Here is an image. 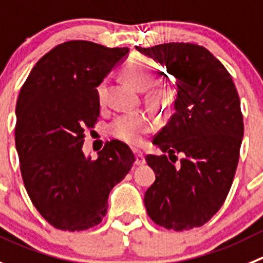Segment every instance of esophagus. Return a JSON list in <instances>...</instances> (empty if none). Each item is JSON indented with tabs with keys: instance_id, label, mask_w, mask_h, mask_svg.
<instances>
[{
	"instance_id": "34e87169",
	"label": "esophagus",
	"mask_w": 263,
	"mask_h": 263,
	"mask_svg": "<svg viewBox=\"0 0 263 263\" xmlns=\"http://www.w3.org/2000/svg\"><path fill=\"white\" fill-rule=\"evenodd\" d=\"M136 165L143 166L145 165V156L141 152H136Z\"/></svg>"
}]
</instances>
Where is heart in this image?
Here are the masks:
<instances>
[{"label": "heart", "mask_w": 263, "mask_h": 263, "mask_svg": "<svg viewBox=\"0 0 263 263\" xmlns=\"http://www.w3.org/2000/svg\"><path fill=\"white\" fill-rule=\"evenodd\" d=\"M124 79L137 89H145L154 82L157 76V68L149 61L143 58H135L128 61L122 70ZM107 80H102L96 88V97L102 104L106 95ZM167 89H157L152 93V100L156 104H166L168 101ZM153 129V119L145 111H131L122 114L110 124V134L124 143L137 144L143 143L144 136Z\"/></svg>", "instance_id": "b5f03b06"}]
</instances>
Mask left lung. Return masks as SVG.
Masks as SVG:
<instances>
[{"label": "left lung", "instance_id": "1", "mask_svg": "<svg viewBox=\"0 0 263 263\" xmlns=\"http://www.w3.org/2000/svg\"><path fill=\"white\" fill-rule=\"evenodd\" d=\"M136 49L165 66L176 89L174 114L153 140L163 154L146 156L156 173L144 197L146 213L167 230L200 227L222 208L239 163L244 122L236 87L224 66L197 44Z\"/></svg>", "mask_w": 263, "mask_h": 263}]
</instances>
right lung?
Segmentation results:
<instances>
[{
	"instance_id": "1",
	"label": "right lung",
	"mask_w": 263,
	"mask_h": 263,
	"mask_svg": "<svg viewBox=\"0 0 263 263\" xmlns=\"http://www.w3.org/2000/svg\"><path fill=\"white\" fill-rule=\"evenodd\" d=\"M128 48L90 41L60 44L39 60L16 101L15 145L24 187L44 219L62 231H84L107 213L110 191L131 170L134 152L119 140L96 159L82 148L100 117L96 87Z\"/></svg>"
}]
</instances>
